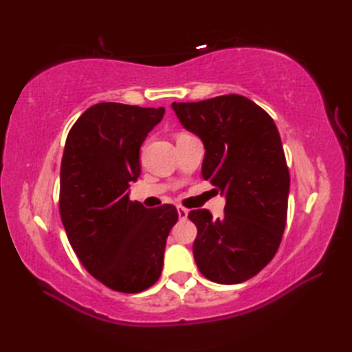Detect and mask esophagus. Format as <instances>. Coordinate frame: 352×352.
<instances>
[{"instance_id":"obj_1","label":"esophagus","mask_w":352,"mask_h":352,"mask_svg":"<svg viewBox=\"0 0 352 352\" xmlns=\"http://www.w3.org/2000/svg\"><path fill=\"white\" fill-rule=\"evenodd\" d=\"M177 211H178V217H180L182 220H184V219L188 217V210H186V208L177 206Z\"/></svg>"}]
</instances>
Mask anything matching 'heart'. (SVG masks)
Instances as JSON below:
<instances>
[{
  "label": "heart",
  "instance_id": "heart-1",
  "mask_svg": "<svg viewBox=\"0 0 352 352\" xmlns=\"http://www.w3.org/2000/svg\"><path fill=\"white\" fill-rule=\"evenodd\" d=\"M182 135H186V133H180V135H178V136H182Z\"/></svg>",
  "mask_w": 352,
  "mask_h": 352
}]
</instances>
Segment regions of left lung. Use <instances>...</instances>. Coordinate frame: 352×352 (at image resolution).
<instances>
[{
    "instance_id": "left-lung-1",
    "label": "left lung",
    "mask_w": 352,
    "mask_h": 352,
    "mask_svg": "<svg viewBox=\"0 0 352 352\" xmlns=\"http://www.w3.org/2000/svg\"><path fill=\"white\" fill-rule=\"evenodd\" d=\"M172 109L204 141L201 175L226 197L222 219L208 210L188 214L197 226L195 264L212 283L247 281L276 254L287 222L290 175L278 129L269 113L239 94Z\"/></svg>"
}]
</instances>
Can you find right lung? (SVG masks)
Instances as JSON below:
<instances>
[{
  "label": "right lung",
  "instance_id": "1",
  "mask_svg": "<svg viewBox=\"0 0 352 352\" xmlns=\"http://www.w3.org/2000/svg\"><path fill=\"white\" fill-rule=\"evenodd\" d=\"M164 109L100 102L82 113L65 142L62 223L87 272L107 287L138 294L158 281L174 205L144 208L129 199L141 174L140 147Z\"/></svg>",
  "mask_w": 352,
  "mask_h": 352
}]
</instances>
